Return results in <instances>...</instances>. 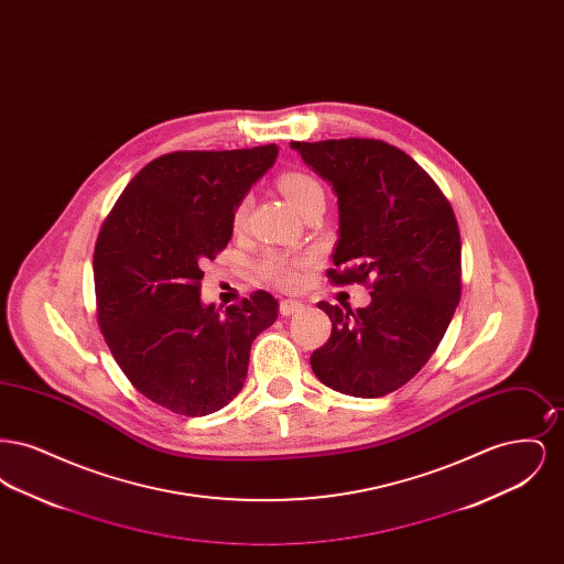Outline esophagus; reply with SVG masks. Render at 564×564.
<instances>
[{"instance_id": "1", "label": "esophagus", "mask_w": 564, "mask_h": 564, "mask_svg": "<svg viewBox=\"0 0 564 564\" xmlns=\"http://www.w3.org/2000/svg\"><path fill=\"white\" fill-rule=\"evenodd\" d=\"M302 308H304V304L300 300H281V306H279L281 315H285V317L294 315V313L302 311Z\"/></svg>"}]
</instances>
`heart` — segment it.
Listing matches in <instances>:
<instances>
[{
  "label": "heart",
  "mask_w": 564,
  "mask_h": 564,
  "mask_svg": "<svg viewBox=\"0 0 564 564\" xmlns=\"http://www.w3.org/2000/svg\"><path fill=\"white\" fill-rule=\"evenodd\" d=\"M276 186L300 215L306 214L308 209H313L317 205H325V192H323L322 184L304 171H283L276 177ZM247 209H249L247 198L237 203V207L232 212V228L235 230H242V226L247 221ZM311 262H313L311 256L270 249L260 258L258 272L281 290H294L295 285L300 283V272L302 269H306Z\"/></svg>",
  "instance_id": "heart-1"
}]
</instances>
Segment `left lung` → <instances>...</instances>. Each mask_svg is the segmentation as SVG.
Masks as SVG:
<instances>
[{"label": "left lung", "instance_id": "left-lung-1", "mask_svg": "<svg viewBox=\"0 0 564 564\" xmlns=\"http://www.w3.org/2000/svg\"><path fill=\"white\" fill-rule=\"evenodd\" d=\"M302 161L338 196L334 285L361 283L366 308L319 302L329 340L311 355L334 391L382 398L430 361L460 300V235L455 212L405 152L380 139L292 141Z\"/></svg>", "mask_w": 564, "mask_h": 564}]
</instances>
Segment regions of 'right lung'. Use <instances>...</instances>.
Here are the masks:
<instances>
[{"label": "right lung", "instance_id": "add662e5", "mask_svg": "<svg viewBox=\"0 0 564 564\" xmlns=\"http://www.w3.org/2000/svg\"><path fill=\"white\" fill-rule=\"evenodd\" d=\"M251 150L173 152L145 164L95 245L97 319L134 389L184 416H207L242 389L251 343L279 315L260 290L224 313L203 304V264L232 237V212L276 161Z\"/></svg>", "mask_w": 564, "mask_h": 564}]
</instances>
